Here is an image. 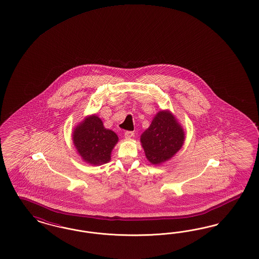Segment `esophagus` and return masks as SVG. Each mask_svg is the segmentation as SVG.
Segmentation results:
<instances>
[{
  "mask_svg": "<svg viewBox=\"0 0 259 259\" xmlns=\"http://www.w3.org/2000/svg\"><path fill=\"white\" fill-rule=\"evenodd\" d=\"M134 135V132H128V131H126L125 133V138H126V139H130V138H132Z\"/></svg>",
  "mask_w": 259,
  "mask_h": 259,
  "instance_id": "1",
  "label": "esophagus"
}]
</instances>
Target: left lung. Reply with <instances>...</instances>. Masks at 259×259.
Returning <instances> with one entry per match:
<instances>
[{"label": "left lung", "instance_id": "1", "mask_svg": "<svg viewBox=\"0 0 259 259\" xmlns=\"http://www.w3.org/2000/svg\"><path fill=\"white\" fill-rule=\"evenodd\" d=\"M184 132L169 110L159 111L141 135V144L147 159L152 164L167 161L182 149Z\"/></svg>", "mask_w": 259, "mask_h": 259}]
</instances>
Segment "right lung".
Segmentation results:
<instances>
[{"instance_id":"right-lung-1","label":"right lung","mask_w":259,"mask_h":259,"mask_svg":"<svg viewBox=\"0 0 259 259\" xmlns=\"http://www.w3.org/2000/svg\"><path fill=\"white\" fill-rule=\"evenodd\" d=\"M117 142V134L106 128L97 115L87 117L73 133V143L77 153L83 161L92 165L108 162Z\"/></svg>"}]
</instances>
